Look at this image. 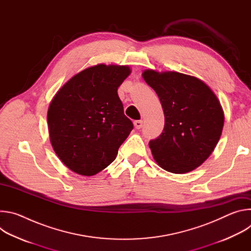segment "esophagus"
Masks as SVG:
<instances>
[{
	"label": "esophagus",
	"instance_id": "1",
	"mask_svg": "<svg viewBox=\"0 0 251 251\" xmlns=\"http://www.w3.org/2000/svg\"><path fill=\"white\" fill-rule=\"evenodd\" d=\"M134 126H135L136 129H141L143 127V121L142 120L134 121Z\"/></svg>",
	"mask_w": 251,
	"mask_h": 251
}]
</instances>
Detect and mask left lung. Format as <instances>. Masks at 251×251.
<instances>
[{
	"label": "left lung",
	"mask_w": 251,
	"mask_h": 251,
	"mask_svg": "<svg viewBox=\"0 0 251 251\" xmlns=\"http://www.w3.org/2000/svg\"><path fill=\"white\" fill-rule=\"evenodd\" d=\"M142 76L156 91L165 115L162 134L149 142L155 161L174 174L195 170L223 132L225 115L217 95L201 79L176 71L146 69Z\"/></svg>",
	"instance_id": "8db88e82"
}]
</instances>
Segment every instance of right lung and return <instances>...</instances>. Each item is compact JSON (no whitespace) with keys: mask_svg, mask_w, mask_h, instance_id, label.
<instances>
[{"mask_svg":"<svg viewBox=\"0 0 251 251\" xmlns=\"http://www.w3.org/2000/svg\"><path fill=\"white\" fill-rule=\"evenodd\" d=\"M131 74L127 65L97 64L71 77L48 111L51 146L73 172L93 176L108 167L133 129L117 89Z\"/></svg>","mask_w":251,"mask_h":251,"instance_id":"add662e5","label":"right lung"}]
</instances>
